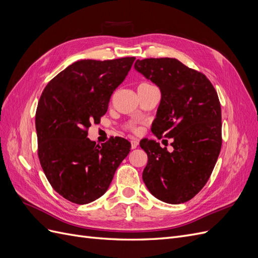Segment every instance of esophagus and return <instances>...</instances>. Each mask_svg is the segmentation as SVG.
Returning <instances> with one entry per match:
<instances>
[{
	"instance_id": "obj_1",
	"label": "esophagus",
	"mask_w": 258,
	"mask_h": 258,
	"mask_svg": "<svg viewBox=\"0 0 258 258\" xmlns=\"http://www.w3.org/2000/svg\"><path fill=\"white\" fill-rule=\"evenodd\" d=\"M138 145H139V141H138V140L132 139V140H131V148H132V150H135V148H137Z\"/></svg>"
}]
</instances>
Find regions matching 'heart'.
<instances>
[{
	"label": "heart",
	"mask_w": 258,
	"mask_h": 258,
	"mask_svg": "<svg viewBox=\"0 0 258 258\" xmlns=\"http://www.w3.org/2000/svg\"><path fill=\"white\" fill-rule=\"evenodd\" d=\"M144 85H148V84H145V83H144V84H141L140 86H144ZM130 129H131L132 131H138V129L134 126V124H131V126H130Z\"/></svg>",
	"instance_id": "1"
}]
</instances>
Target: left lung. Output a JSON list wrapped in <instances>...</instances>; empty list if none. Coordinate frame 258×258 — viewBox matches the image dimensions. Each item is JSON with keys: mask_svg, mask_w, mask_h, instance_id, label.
Instances as JSON below:
<instances>
[{"mask_svg": "<svg viewBox=\"0 0 258 258\" xmlns=\"http://www.w3.org/2000/svg\"><path fill=\"white\" fill-rule=\"evenodd\" d=\"M135 69L161 92L153 134L173 139L171 153L154 140L140 142L148 157L143 181L157 199L184 204L207 184L221 152L222 111L217 92L205 74L174 58L137 60Z\"/></svg>", "mask_w": 258, "mask_h": 258, "instance_id": "1", "label": "left lung"}]
</instances>
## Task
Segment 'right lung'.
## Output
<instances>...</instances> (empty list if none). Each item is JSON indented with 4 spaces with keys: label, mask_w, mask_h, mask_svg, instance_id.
<instances>
[{
    "label": "right lung",
    "mask_w": 258,
    "mask_h": 258,
    "mask_svg": "<svg viewBox=\"0 0 258 258\" xmlns=\"http://www.w3.org/2000/svg\"><path fill=\"white\" fill-rule=\"evenodd\" d=\"M135 60L76 61L42 92L35 114L38 158L52 188L73 204L102 196L130 152L123 138L96 145L87 136L91 123H99L106 113L112 93Z\"/></svg>",
    "instance_id": "right-lung-1"
}]
</instances>
